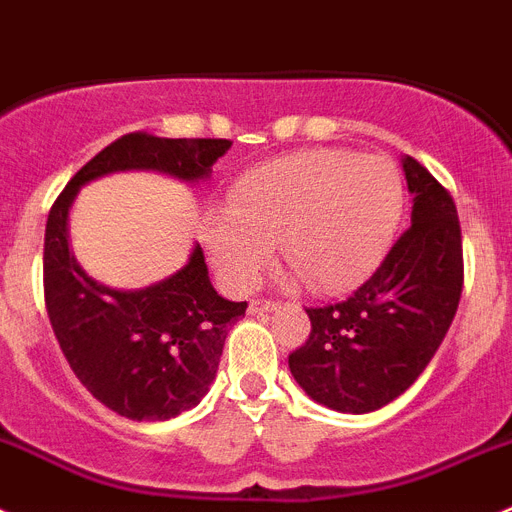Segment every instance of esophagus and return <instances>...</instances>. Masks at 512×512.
I'll list each match as a JSON object with an SVG mask.
<instances>
[{"mask_svg": "<svg viewBox=\"0 0 512 512\" xmlns=\"http://www.w3.org/2000/svg\"><path fill=\"white\" fill-rule=\"evenodd\" d=\"M278 308V303L275 301H250V308L247 311L255 316V313H267V311H275Z\"/></svg>", "mask_w": 512, "mask_h": 512, "instance_id": "34e87169", "label": "esophagus"}]
</instances>
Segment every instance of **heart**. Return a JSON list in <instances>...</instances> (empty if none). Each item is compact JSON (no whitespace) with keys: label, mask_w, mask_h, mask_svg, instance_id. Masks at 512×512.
Segmentation results:
<instances>
[{"label":"heart","mask_w":512,"mask_h":512,"mask_svg":"<svg viewBox=\"0 0 512 512\" xmlns=\"http://www.w3.org/2000/svg\"><path fill=\"white\" fill-rule=\"evenodd\" d=\"M403 211L393 163L344 150L267 160L229 188L227 211L204 224L216 273L232 290L260 278L278 242L313 290L334 293L370 273Z\"/></svg>","instance_id":"heart-1"}]
</instances>
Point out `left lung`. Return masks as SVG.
<instances>
[{
  "instance_id": "left-lung-1",
  "label": "left lung",
  "mask_w": 512,
  "mask_h": 512,
  "mask_svg": "<svg viewBox=\"0 0 512 512\" xmlns=\"http://www.w3.org/2000/svg\"><path fill=\"white\" fill-rule=\"evenodd\" d=\"M411 227L370 280L342 303L306 308L311 334L288 357L308 398L372 413L418 380L444 342L462 296V229L449 191L405 155Z\"/></svg>"
}]
</instances>
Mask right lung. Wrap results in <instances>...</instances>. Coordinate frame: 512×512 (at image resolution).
I'll use <instances>...</instances> for the list:
<instances>
[{
	"label": "right lung",
	"mask_w": 512,
	"mask_h": 512,
	"mask_svg": "<svg viewBox=\"0 0 512 512\" xmlns=\"http://www.w3.org/2000/svg\"><path fill=\"white\" fill-rule=\"evenodd\" d=\"M229 140L119 137L68 181L45 224V308L73 375L109 411L130 421H168L191 411L216 380L229 326L247 303L222 298L209 280L201 245L168 278L119 290L91 278L68 245V214L78 191L124 170H155L183 183L211 176Z\"/></svg>",
	"instance_id": "1"
}]
</instances>
